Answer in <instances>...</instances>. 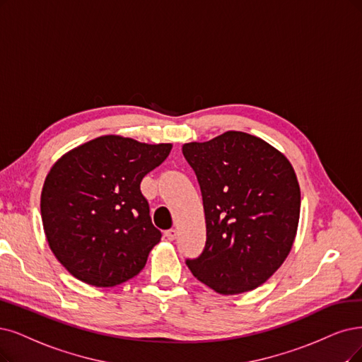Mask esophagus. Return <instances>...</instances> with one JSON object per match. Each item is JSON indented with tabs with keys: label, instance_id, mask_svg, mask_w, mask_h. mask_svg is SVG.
<instances>
[{
	"label": "esophagus",
	"instance_id": "obj_1",
	"mask_svg": "<svg viewBox=\"0 0 362 362\" xmlns=\"http://www.w3.org/2000/svg\"><path fill=\"white\" fill-rule=\"evenodd\" d=\"M176 235H177V231L174 230V228H171V230H167V231L164 233V237H165L167 240H170V242H173V240L176 238Z\"/></svg>",
	"mask_w": 362,
	"mask_h": 362
}]
</instances>
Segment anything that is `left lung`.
Segmentation results:
<instances>
[{
    "instance_id": "8db88e82",
    "label": "left lung",
    "mask_w": 362,
    "mask_h": 362,
    "mask_svg": "<svg viewBox=\"0 0 362 362\" xmlns=\"http://www.w3.org/2000/svg\"><path fill=\"white\" fill-rule=\"evenodd\" d=\"M206 215V246L186 259L192 274L223 296L258 288L286 259L296 240L301 194L284 153L246 132L186 143Z\"/></svg>"
}]
</instances>
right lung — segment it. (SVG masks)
I'll return each mask as SVG.
<instances>
[{"mask_svg": "<svg viewBox=\"0 0 362 362\" xmlns=\"http://www.w3.org/2000/svg\"><path fill=\"white\" fill-rule=\"evenodd\" d=\"M171 144L120 136L90 140L58 159L42 191V221L57 259L82 282L109 288L137 276L159 243L140 191Z\"/></svg>", "mask_w": 362, "mask_h": 362, "instance_id": "1", "label": "right lung"}]
</instances>
